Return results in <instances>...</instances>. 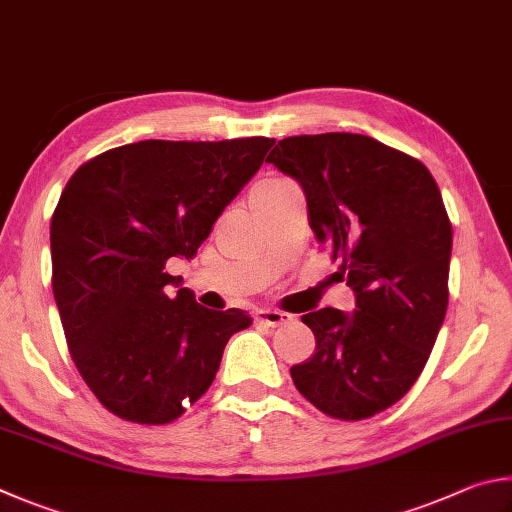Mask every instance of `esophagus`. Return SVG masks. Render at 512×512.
<instances>
[{
  "label": "esophagus",
  "mask_w": 512,
  "mask_h": 512,
  "mask_svg": "<svg viewBox=\"0 0 512 512\" xmlns=\"http://www.w3.org/2000/svg\"><path fill=\"white\" fill-rule=\"evenodd\" d=\"M256 321L258 324L276 328V326H283V324H288V321H292V315H288V312H281V310H258Z\"/></svg>",
  "instance_id": "esophagus-1"
}]
</instances>
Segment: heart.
Masks as SVG:
<instances>
[{
    "mask_svg": "<svg viewBox=\"0 0 512 512\" xmlns=\"http://www.w3.org/2000/svg\"><path fill=\"white\" fill-rule=\"evenodd\" d=\"M285 184H290V182H285V179H263V182L256 186L254 193H258V191H270V188H279V186H285Z\"/></svg>",
    "mask_w": 512,
    "mask_h": 512,
    "instance_id": "heart-1",
    "label": "heart"
}]
</instances>
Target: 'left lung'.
<instances>
[{
  "instance_id": "left-lung-1",
  "label": "left lung",
  "mask_w": 512,
  "mask_h": 512,
  "mask_svg": "<svg viewBox=\"0 0 512 512\" xmlns=\"http://www.w3.org/2000/svg\"><path fill=\"white\" fill-rule=\"evenodd\" d=\"M267 161L297 179L310 227L342 261L355 310L303 315L315 355L290 373L303 398L339 420L371 418L405 396L447 310L452 224L418 159L364 134H301Z\"/></svg>"
}]
</instances>
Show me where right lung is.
<instances>
[{
	"instance_id": "obj_1",
	"label": "right lung",
	"mask_w": 512,
	"mask_h": 512,
	"mask_svg": "<svg viewBox=\"0 0 512 512\" xmlns=\"http://www.w3.org/2000/svg\"><path fill=\"white\" fill-rule=\"evenodd\" d=\"M274 139H148L80 166L51 218L53 297L69 353L123 420L166 425L211 387L245 310H209L170 276L191 261Z\"/></svg>"
}]
</instances>
